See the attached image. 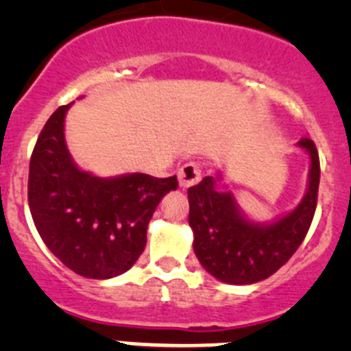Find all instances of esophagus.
<instances>
[{"label": "esophagus", "mask_w": 351, "mask_h": 351, "mask_svg": "<svg viewBox=\"0 0 351 351\" xmlns=\"http://www.w3.org/2000/svg\"><path fill=\"white\" fill-rule=\"evenodd\" d=\"M200 176H202V169L198 166V162H186L180 168L178 171V183L182 189H189V186H193L195 183L200 182Z\"/></svg>", "instance_id": "obj_1"}]
</instances>
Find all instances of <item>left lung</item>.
<instances>
[{"instance_id":"8db88e82","label":"left lung","mask_w":351,"mask_h":351,"mask_svg":"<svg viewBox=\"0 0 351 351\" xmlns=\"http://www.w3.org/2000/svg\"><path fill=\"white\" fill-rule=\"evenodd\" d=\"M297 146L311 156L309 186L290 214L270 224L244 217L234 195L217 189L221 175L205 176L189 189L193 251L202 267L217 280L232 285L265 280L302 244L316 212L321 169L314 141L302 137Z\"/></svg>"}]
</instances>
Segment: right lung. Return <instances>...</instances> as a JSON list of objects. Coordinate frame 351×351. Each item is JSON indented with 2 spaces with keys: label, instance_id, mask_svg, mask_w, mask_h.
Masks as SVG:
<instances>
[{
  "label": "right lung",
  "instance_id": "obj_1",
  "mask_svg": "<svg viewBox=\"0 0 351 351\" xmlns=\"http://www.w3.org/2000/svg\"><path fill=\"white\" fill-rule=\"evenodd\" d=\"M62 105L45 122L28 171V205L45 246L74 274L117 277L146 247L147 224L178 180L144 173L100 178L74 165L64 139Z\"/></svg>",
  "mask_w": 351,
  "mask_h": 351
}]
</instances>
